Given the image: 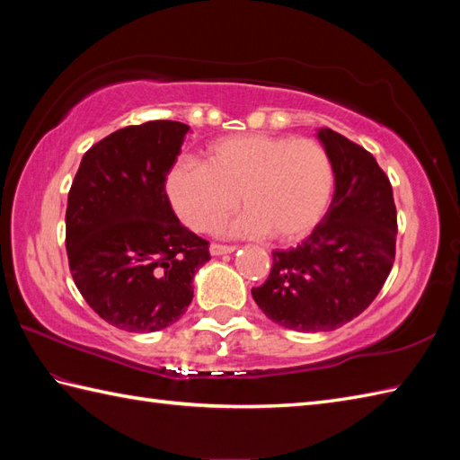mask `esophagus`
<instances>
[{
    "label": "esophagus",
    "instance_id": "34e87169",
    "mask_svg": "<svg viewBox=\"0 0 460 460\" xmlns=\"http://www.w3.org/2000/svg\"><path fill=\"white\" fill-rule=\"evenodd\" d=\"M235 249L237 247H233V245H219V243H211L209 252L213 257H219V255H227V252H233Z\"/></svg>",
    "mask_w": 460,
    "mask_h": 460
}]
</instances>
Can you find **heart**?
Wrapping results in <instances>:
<instances>
[{
  "label": "heart",
  "mask_w": 460,
  "mask_h": 460,
  "mask_svg": "<svg viewBox=\"0 0 460 460\" xmlns=\"http://www.w3.org/2000/svg\"><path fill=\"white\" fill-rule=\"evenodd\" d=\"M334 190V165L312 138L241 134L213 142L205 162L180 160L165 191L180 219L193 231H211L237 209H247L225 233L290 243L306 237L324 217Z\"/></svg>",
  "instance_id": "1"
}]
</instances>
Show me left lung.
<instances>
[{
	"mask_svg": "<svg viewBox=\"0 0 460 460\" xmlns=\"http://www.w3.org/2000/svg\"><path fill=\"white\" fill-rule=\"evenodd\" d=\"M334 165V198L296 249L272 252L265 285L252 298L296 332L344 326L379 295L395 261L397 211L392 183L374 155L330 128L318 132Z\"/></svg>",
	"mask_w": 460,
	"mask_h": 460,
	"instance_id": "obj_1",
	"label": "left lung"
}]
</instances>
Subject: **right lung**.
Listing matches in <instances>:
<instances>
[{
	"label": "right lung",
	"instance_id": "right-lung-1",
	"mask_svg": "<svg viewBox=\"0 0 460 460\" xmlns=\"http://www.w3.org/2000/svg\"><path fill=\"white\" fill-rule=\"evenodd\" d=\"M188 124L126 126L83 155L66 201V257L76 288L109 324L148 334L178 322L209 243L183 227L165 175Z\"/></svg>",
	"mask_w": 460,
	"mask_h": 460
}]
</instances>
